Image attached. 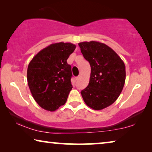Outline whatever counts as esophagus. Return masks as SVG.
<instances>
[{
    "label": "esophagus",
    "mask_w": 152,
    "mask_h": 152,
    "mask_svg": "<svg viewBox=\"0 0 152 152\" xmlns=\"http://www.w3.org/2000/svg\"><path fill=\"white\" fill-rule=\"evenodd\" d=\"M79 78H80V77H79V76H77V77H76V78H75V80H78V79H79Z\"/></svg>",
    "instance_id": "esophagus-1"
}]
</instances>
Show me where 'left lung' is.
<instances>
[{
  "mask_svg": "<svg viewBox=\"0 0 152 152\" xmlns=\"http://www.w3.org/2000/svg\"><path fill=\"white\" fill-rule=\"evenodd\" d=\"M91 66L89 85L81 95L86 104L94 110L109 106L118 98L126 80V66L120 56L103 43L91 41L78 44Z\"/></svg>",
  "mask_w": 152,
  "mask_h": 152,
  "instance_id": "obj_1",
  "label": "left lung"
}]
</instances>
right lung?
I'll return each instance as SVG.
<instances>
[{
  "instance_id": "add662e5",
  "label": "right lung",
  "mask_w": 152,
  "mask_h": 152,
  "mask_svg": "<svg viewBox=\"0 0 152 152\" xmlns=\"http://www.w3.org/2000/svg\"><path fill=\"white\" fill-rule=\"evenodd\" d=\"M71 43L52 44L40 50L29 63L27 81L36 102L54 111L65 104L70 91L72 68L67 59L76 48Z\"/></svg>"
}]
</instances>
